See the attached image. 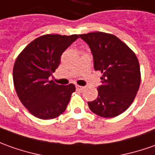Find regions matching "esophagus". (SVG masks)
<instances>
[{
	"instance_id": "obj_1",
	"label": "esophagus",
	"mask_w": 155,
	"mask_h": 155,
	"mask_svg": "<svg viewBox=\"0 0 155 155\" xmlns=\"http://www.w3.org/2000/svg\"><path fill=\"white\" fill-rule=\"evenodd\" d=\"M76 89H77L78 91H82V90H84V86H76Z\"/></svg>"
}]
</instances>
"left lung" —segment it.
I'll return each instance as SVG.
<instances>
[{
    "label": "left lung",
    "instance_id": "8db88e82",
    "mask_svg": "<svg viewBox=\"0 0 155 155\" xmlns=\"http://www.w3.org/2000/svg\"><path fill=\"white\" fill-rule=\"evenodd\" d=\"M89 46L95 70L103 74L97 99L88 102L91 111L101 117H115L132 104L141 82L136 54L114 35L104 32L79 35Z\"/></svg>",
    "mask_w": 155,
    "mask_h": 155
}]
</instances>
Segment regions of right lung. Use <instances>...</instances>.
Instances as JSON below:
<instances>
[{"instance_id": "add662e5", "label": "right lung", "mask_w": 155, "mask_h": 155, "mask_svg": "<svg viewBox=\"0 0 155 155\" xmlns=\"http://www.w3.org/2000/svg\"><path fill=\"white\" fill-rule=\"evenodd\" d=\"M78 38V35H45L30 42L17 58L12 74L16 92L34 116L51 120L65 111L75 86H60L49 77L63 52Z\"/></svg>"}]
</instances>
